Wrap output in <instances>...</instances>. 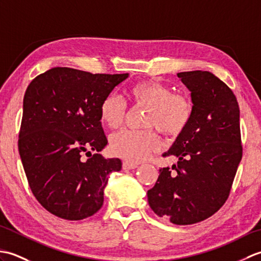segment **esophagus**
Masks as SVG:
<instances>
[{
	"mask_svg": "<svg viewBox=\"0 0 261 261\" xmlns=\"http://www.w3.org/2000/svg\"><path fill=\"white\" fill-rule=\"evenodd\" d=\"M138 167V164L130 163V162H123V169H135Z\"/></svg>",
	"mask_w": 261,
	"mask_h": 261,
	"instance_id": "esophagus-1",
	"label": "esophagus"
}]
</instances>
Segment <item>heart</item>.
<instances>
[{"label": "heart", "instance_id": "obj_1", "mask_svg": "<svg viewBox=\"0 0 261 261\" xmlns=\"http://www.w3.org/2000/svg\"><path fill=\"white\" fill-rule=\"evenodd\" d=\"M129 96L138 107L147 108L145 125L156 127L163 135L177 137L184 132L193 114V105L185 96L175 95L170 87L156 80L136 83L129 90ZM101 119L110 129H119L124 123L126 104L121 97L111 94L99 107ZM160 147L152 131L125 130L111 138L110 149L114 156L130 163L146 160Z\"/></svg>", "mask_w": 261, "mask_h": 261}]
</instances>
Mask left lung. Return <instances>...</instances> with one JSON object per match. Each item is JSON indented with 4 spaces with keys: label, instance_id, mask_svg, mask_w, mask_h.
I'll use <instances>...</instances> for the list:
<instances>
[{
    "label": "left lung",
    "instance_id": "left-lung-1",
    "mask_svg": "<svg viewBox=\"0 0 261 261\" xmlns=\"http://www.w3.org/2000/svg\"><path fill=\"white\" fill-rule=\"evenodd\" d=\"M191 92L190 123L164 156L178 158L159 170L149 206L177 225L210 218L225 203L242 158L240 110L228 85L210 71L178 73Z\"/></svg>",
    "mask_w": 261,
    "mask_h": 261
}]
</instances>
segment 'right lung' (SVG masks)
<instances>
[{"label":"right lung","instance_id":"add662e5","mask_svg":"<svg viewBox=\"0 0 261 261\" xmlns=\"http://www.w3.org/2000/svg\"><path fill=\"white\" fill-rule=\"evenodd\" d=\"M127 77L55 67L27 88L20 158L33 195L58 218L77 221L96 213L109 175L122 168L119 158L98 153L108 145L99 107Z\"/></svg>","mask_w":261,"mask_h":261}]
</instances>
